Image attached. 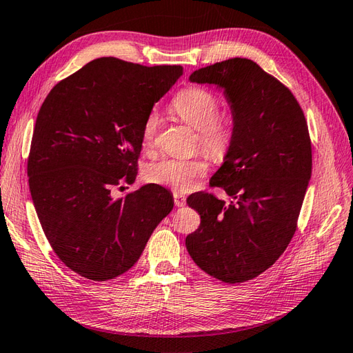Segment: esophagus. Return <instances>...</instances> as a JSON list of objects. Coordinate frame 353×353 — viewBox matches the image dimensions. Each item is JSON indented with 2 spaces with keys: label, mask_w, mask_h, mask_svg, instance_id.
<instances>
[{
  "label": "esophagus",
  "mask_w": 353,
  "mask_h": 353,
  "mask_svg": "<svg viewBox=\"0 0 353 353\" xmlns=\"http://www.w3.org/2000/svg\"><path fill=\"white\" fill-rule=\"evenodd\" d=\"M174 204L177 208H182V206H185L186 204V199H185V195H182V194H177V192H174Z\"/></svg>",
  "instance_id": "34e87169"
}]
</instances>
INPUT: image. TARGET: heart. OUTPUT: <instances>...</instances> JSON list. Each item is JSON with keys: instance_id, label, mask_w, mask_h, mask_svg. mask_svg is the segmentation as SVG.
I'll use <instances>...</instances> for the list:
<instances>
[{"instance_id": "heart-1", "label": "heart", "mask_w": 353, "mask_h": 353, "mask_svg": "<svg viewBox=\"0 0 353 353\" xmlns=\"http://www.w3.org/2000/svg\"><path fill=\"white\" fill-rule=\"evenodd\" d=\"M179 119L196 130L201 149L216 161L224 159L233 147L236 137V117L233 111L216 112L218 97L203 87H188L173 101ZM159 128L158 112H150L143 126V144L152 147ZM208 161L204 157L190 159L163 158L145 168V179L152 183L170 186L176 191L191 190L195 179L206 174Z\"/></svg>"}]
</instances>
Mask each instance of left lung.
Listing matches in <instances>:
<instances>
[{
	"mask_svg": "<svg viewBox=\"0 0 353 353\" xmlns=\"http://www.w3.org/2000/svg\"><path fill=\"white\" fill-rule=\"evenodd\" d=\"M190 81L224 90L236 137L210 179L233 201L209 192L188 196L201 223L186 236V250L210 276L243 283L272 266L296 232L311 177L307 120L290 90L252 60L215 63Z\"/></svg>",
	"mask_w": 353,
	"mask_h": 353,
	"instance_id": "left-lung-1",
	"label": "left lung"
}]
</instances>
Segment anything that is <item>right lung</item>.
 <instances>
[{
  "mask_svg": "<svg viewBox=\"0 0 353 353\" xmlns=\"http://www.w3.org/2000/svg\"><path fill=\"white\" fill-rule=\"evenodd\" d=\"M182 73V65L102 57L60 81L40 106L28 157L31 199L54 252L81 276L125 274L174 206L154 183L125 199L112 191L135 182L144 121Z\"/></svg>",
  "mask_w": 353,
  "mask_h": 353,
  "instance_id": "add662e5",
  "label": "right lung"
}]
</instances>
